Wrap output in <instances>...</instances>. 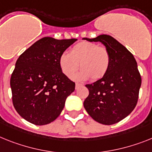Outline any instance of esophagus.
<instances>
[{
  "label": "esophagus",
  "instance_id": "esophagus-1",
  "mask_svg": "<svg viewBox=\"0 0 152 152\" xmlns=\"http://www.w3.org/2000/svg\"><path fill=\"white\" fill-rule=\"evenodd\" d=\"M83 85L81 83H76V89H78L79 87H80V86H82Z\"/></svg>",
  "mask_w": 152,
  "mask_h": 152
}]
</instances>
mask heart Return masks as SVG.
Here are the masks:
<instances>
[{
    "label": "heart",
    "instance_id": "1",
    "mask_svg": "<svg viewBox=\"0 0 152 152\" xmlns=\"http://www.w3.org/2000/svg\"><path fill=\"white\" fill-rule=\"evenodd\" d=\"M80 72L74 76L76 80L92 81L103 78L110 65L109 51L90 42H81L75 45L69 53L63 52L58 58V64L65 76L71 78L79 69Z\"/></svg>",
    "mask_w": 152,
    "mask_h": 152
}]
</instances>
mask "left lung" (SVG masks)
<instances>
[{
  "instance_id": "1",
  "label": "left lung",
  "mask_w": 152,
  "mask_h": 152,
  "mask_svg": "<svg viewBox=\"0 0 152 152\" xmlns=\"http://www.w3.org/2000/svg\"><path fill=\"white\" fill-rule=\"evenodd\" d=\"M89 42H100L110 55V65L103 78L87 84L84 108L98 123L111 125L128 116L136 107L141 78L134 57L113 37L100 35Z\"/></svg>"
}]
</instances>
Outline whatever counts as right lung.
<instances>
[{
  "mask_svg": "<svg viewBox=\"0 0 152 152\" xmlns=\"http://www.w3.org/2000/svg\"><path fill=\"white\" fill-rule=\"evenodd\" d=\"M77 39H39L23 52L11 74L12 101L16 111L35 125L51 123L59 116L75 83L62 72L58 58Z\"/></svg>",
  "mask_w": 152,
  "mask_h": 152,
  "instance_id": "1",
  "label": "right lung"
}]
</instances>
